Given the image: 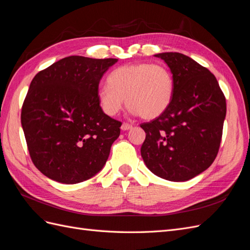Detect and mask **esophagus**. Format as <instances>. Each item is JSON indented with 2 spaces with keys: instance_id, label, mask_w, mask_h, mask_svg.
I'll return each mask as SVG.
<instances>
[{
  "instance_id": "1",
  "label": "esophagus",
  "mask_w": 250,
  "mask_h": 250,
  "mask_svg": "<svg viewBox=\"0 0 250 250\" xmlns=\"http://www.w3.org/2000/svg\"><path fill=\"white\" fill-rule=\"evenodd\" d=\"M131 128H132V125L128 124V123H123V124H122V126H121V129L124 130V131H126V130H129V129H131Z\"/></svg>"
}]
</instances>
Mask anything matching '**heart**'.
Segmentation results:
<instances>
[{"label":"heart","instance_id":"heart-1","mask_svg":"<svg viewBox=\"0 0 250 250\" xmlns=\"http://www.w3.org/2000/svg\"><path fill=\"white\" fill-rule=\"evenodd\" d=\"M99 86L97 99L105 115L116 116L126 103L132 115L145 120L160 117L171 103L174 82L162 63H130L119 66Z\"/></svg>","mask_w":250,"mask_h":250}]
</instances>
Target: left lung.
Returning <instances> with one entry per match:
<instances>
[{
  "label": "left lung",
  "instance_id": "obj_1",
  "mask_svg": "<svg viewBox=\"0 0 250 250\" xmlns=\"http://www.w3.org/2000/svg\"><path fill=\"white\" fill-rule=\"evenodd\" d=\"M170 67L171 103L160 117L141 124V154L147 168L170 181H187L213 164L220 147L226 102L216 77L181 53L155 54Z\"/></svg>",
  "mask_w": 250,
  "mask_h": 250
}]
</instances>
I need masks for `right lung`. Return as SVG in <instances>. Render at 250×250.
Here are the masks:
<instances>
[{
  "mask_svg": "<svg viewBox=\"0 0 250 250\" xmlns=\"http://www.w3.org/2000/svg\"><path fill=\"white\" fill-rule=\"evenodd\" d=\"M117 62L69 56L30 83L21 127L33 164L50 179L78 184L103 169L122 123L103 112L97 90Z\"/></svg>",
  "mask_w": 250,
  "mask_h": 250,
  "instance_id": "obj_1",
  "label": "right lung"
}]
</instances>
